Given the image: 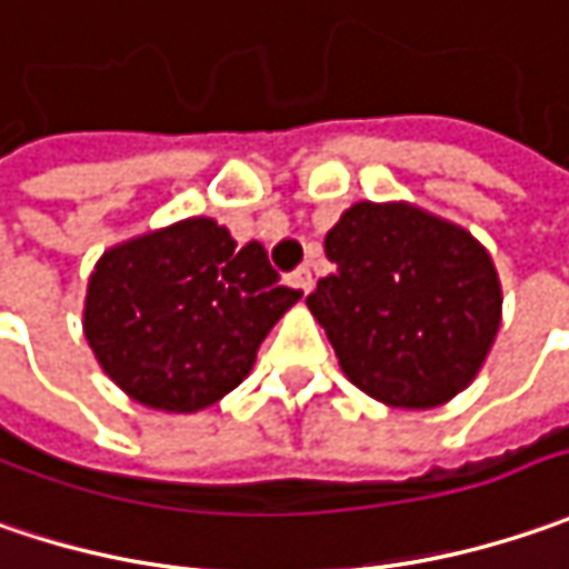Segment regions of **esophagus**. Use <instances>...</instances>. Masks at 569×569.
I'll return each instance as SVG.
<instances>
[{"instance_id": "esophagus-1", "label": "esophagus", "mask_w": 569, "mask_h": 569, "mask_svg": "<svg viewBox=\"0 0 569 569\" xmlns=\"http://www.w3.org/2000/svg\"><path fill=\"white\" fill-rule=\"evenodd\" d=\"M292 286H296V289H302L306 296H309L311 289H315V277H311L309 263H306V267H299V270L292 273Z\"/></svg>"}]
</instances>
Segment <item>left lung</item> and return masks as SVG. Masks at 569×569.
Masks as SVG:
<instances>
[{"instance_id": "1", "label": "left lung", "mask_w": 569, "mask_h": 569, "mask_svg": "<svg viewBox=\"0 0 569 569\" xmlns=\"http://www.w3.org/2000/svg\"><path fill=\"white\" fill-rule=\"evenodd\" d=\"M309 309L340 369L388 408L452 401L490 353L503 289L478 238L410 203H353L325 238Z\"/></svg>"}]
</instances>
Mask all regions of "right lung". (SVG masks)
<instances>
[{"instance_id": "obj_1", "label": "right lung", "mask_w": 569, "mask_h": 569, "mask_svg": "<svg viewBox=\"0 0 569 569\" xmlns=\"http://www.w3.org/2000/svg\"><path fill=\"white\" fill-rule=\"evenodd\" d=\"M302 299L260 241L207 216L108 248L86 296V340L133 401L168 413L216 405L251 372L270 328Z\"/></svg>"}]
</instances>
